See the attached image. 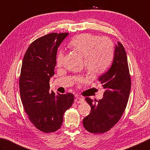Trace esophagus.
Listing matches in <instances>:
<instances>
[{
  "instance_id": "34e87169",
  "label": "esophagus",
  "mask_w": 150,
  "mask_h": 150,
  "mask_svg": "<svg viewBox=\"0 0 150 150\" xmlns=\"http://www.w3.org/2000/svg\"><path fill=\"white\" fill-rule=\"evenodd\" d=\"M74 102L76 103H80H80H83L84 102V100H83V98H82L77 97V98H75Z\"/></svg>"
}]
</instances>
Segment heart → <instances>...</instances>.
Wrapping results in <instances>:
<instances>
[{
	"label": "heart",
	"instance_id": "1",
	"mask_svg": "<svg viewBox=\"0 0 150 150\" xmlns=\"http://www.w3.org/2000/svg\"><path fill=\"white\" fill-rule=\"evenodd\" d=\"M72 48L84 56V63L89 72L97 75L108 69L114 57V45L108 38H100L90 33L76 36L70 42ZM64 53L59 51L57 55V66L63 64ZM78 82H84L83 78H78Z\"/></svg>",
	"mask_w": 150,
	"mask_h": 150
}]
</instances>
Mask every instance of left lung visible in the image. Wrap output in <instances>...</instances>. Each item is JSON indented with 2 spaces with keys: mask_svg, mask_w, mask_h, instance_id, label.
<instances>
[{
  "mask_svg": "<svg viewBox=\"0 0 150 150\" xmlns=\"http://www.w3.org/2000/svg\"><path fill=\"white\" fill-rule=\"evenodd\" d=\"M105 89L101 100L96 103L89 97L86 100L91 112L83 118V125L92 133H104L112 128L122 116L131 91V76L125 48L120 42L115 46L112 65L98 77Z\"/></svg>",
  "mask_w": 150,
  "mask_h": 150,
  "instance_id": "8db88e82",
  "label": "left lung"
}]
</instances>
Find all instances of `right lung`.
<instances>
[{
  "label": "right lung",
  "mask_w": 150,
  "mask_h": 150,
  "mask_svg": "<svg viewBox=\"0 0 150 150\" xmlns=\"http://www.w3.org/2000/svg\"><path fill=\"white\" fill-rule=\"evenodd\" d=\"M68 35L53 33L36 39L28 47L22 62L19 82L22 104L33 125L46 133L61 127L63 114L74 100L72 93L50 92L57 49Z\"/></svg>",
  "instance_id": "1"
}]
</instances>
